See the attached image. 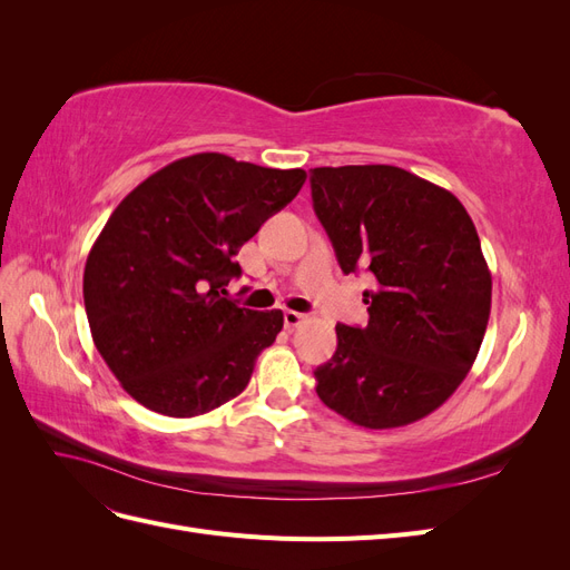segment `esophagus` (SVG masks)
I'll return each instance as SVG.
<instances>
[{
	"label": "esophagus",
	"mask_w": 570,
	"mask_h": 570,
	"mask_svg": "<svg viewBox=\"0 0 570 570\" xmlns=\"http://www.w3.org/2000/svg\"><path fill=\"white\" fill-rule=\"evenodd\" d=\"M283 321H285L287 331H295V327H299V325L306 321V316H304V314H297V312H285V314H283Z\"/></svg>",
	"instance_id": "1"
}]
</instances>
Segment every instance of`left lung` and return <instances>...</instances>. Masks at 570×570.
<instances>
[{"mask_svg":"<svg viewBox=\"0 0 570 570\" xmlns=\"http://www.w3.org/2000/svg\"><path fill=\"white\" fill-rule=\"evenodd\" d=\"M314 212L340 268H368V325L337 323V350L314 371L321 402L387 430L442 406L485 337L492 275L463 204L404 168H312Z\"/></svg>","mask_w":570,"mask_h":570,"instance_id":"1","label":"left lung"}]
</instances>
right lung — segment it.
Here are the masks:
<instances>
[{"label":"right lung","instance_id":"obj_1","mask_svg":"<svg viewBox=\"0 0 570 570\" xmlns=\"http://www.w3.org/2000/svg\"><path fill=\"white\" fill-rule=\"evenodd\" d=\"M302 168H266L218 151L151 174L120 202L88 254L82 297L95 347L135 402L189 419L230 402L283 312L228 297L235 256L297 197Z\"/></svg>","mask_w":570,"mask_h":570}]
</instances>
